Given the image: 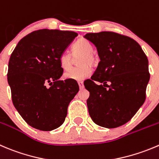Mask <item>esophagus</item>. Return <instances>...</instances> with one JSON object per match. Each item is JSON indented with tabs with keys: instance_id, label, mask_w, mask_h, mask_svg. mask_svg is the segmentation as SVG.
I'll return each mask as SVG.
<instances>
[{
	"instance_id": "obj_1",
	"label": "esophagus",
	"mask_w": 159,
	"mask_h": 159,
	"mask_svg": "<svg viewBox=\"0 0 159 159\" xmlns=\"http://www.w3.org/2000/svg\"><path fill=\"white\" fill-rule=\"evenodd\" d=\"M78 85H79L80 89H84V84H83V81H78Z\"/></svg>"
}]
</instances>
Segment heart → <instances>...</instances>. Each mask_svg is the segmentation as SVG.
<instances>
[{
  "instance_id": "1",
  "label": "heart",
  "mask_w": 159,
  "mask_h": 159,
  "mask_svg": "<svg viewBox=\"0 0 159 159\" xmlns=\"http://www.w3.org/2000/svg\"><path fill=\"white\" fill-rule=\"evenodd\" d=\"M92 52H93V47L89 41L84 39H81L77 41L73 47V55L74 56L78 54L82 55V57L80 59L79 61V65L81 67L67 72L64 75V78L77 81H82L89 78L92 74V70L88 65L94 66L96 63V57ZM59 62L63 70H70L73 64L72 55L67 52H64L60 56Z\"/></svg>"
}]
</instances>
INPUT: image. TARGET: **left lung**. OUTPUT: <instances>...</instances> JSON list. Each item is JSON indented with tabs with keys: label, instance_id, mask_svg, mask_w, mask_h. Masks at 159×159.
Returning <instances> with one entry per match:
<instances>
[{
	"label": "left lung",
	"instance_id": "obj_1",
	"mask_svg": "<svg viewBox=\"0 0 159 159\" xmlns=\"http://www.w3.org/2000/svg\"><path fill=\"white\" fill-rule=\"evenodd\" d=\"M84 37L96 47L100 59L84 85L90 93L89 115L100 127H120L131 120L145 101L150 79L147 57L141 46L126 35L101 32Z\"/></svg>",
	"mask_w": 159,
	"mask_h": 159
}]
</instances>
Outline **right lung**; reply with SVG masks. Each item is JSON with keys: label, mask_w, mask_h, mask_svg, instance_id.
<instances>
[{"label": "right lung", "mask_w": 159, "mask_h": 159, "mask_svg": "<svg viewBox=\"0 0 159 159\" xmlns=\"http://www.w3.org/2000/svg\"><path fill=\"white\" fill-rule=\"evenodd\" d=\"M77 35L57 29L34 31L21 39L11 55L7 81L12 102L34 128L50 131L65 120L79 87L74 80H60L64 70L59 58Z\"/></svg>", "instance_id": "right-lung-1"}]
</instances>
